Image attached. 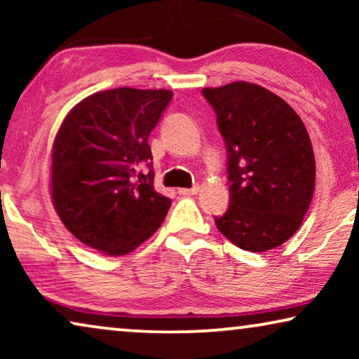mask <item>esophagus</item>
Listing matches in <instances>:
<instances>
[{
  "instance_id": "esophagus-1",
  "label": "esophagus",
  "mask_w": 359,
  "mask_h": 359,
  "mask_svg": "<svg viewBox=\"0 0 359 359\" xmlns=\"http://www.w3.org/2000/svg\"><path fill=\"white\" fill-rule=\"evenodd\" d=\"M199 186L196 184V186H193V188H181V189H178V193L181 194V196H194V194H198L199 193Z\"/></svg>"
}]
</instances>
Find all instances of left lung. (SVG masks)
I'll return each mask as SVG.
<instances>
[{
    "label": "left lung",
    "instance_id": "left-lung-1",
    "mask_svg": "<svg viewBox=\"0 0 359 359\" xmlns=\"http://www.w3.org/2000/svg\"><path fill=\"white\" fill-rule=\"evenodd\" d=\"M227 149L230 205L219 232L247 252L283 245L301 227L316 188V158L296 111L266 88H204Z\"/></svg>",
    "mask_w": 359,
    "mask_h": 359
}]
</instances>
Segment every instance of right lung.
Segmentation results:
<instances>
[{"instance_id": "add662e5", "label": "right lung", "mask_w": 359, "mask_h": 359, "mask_svg": "<svg viewBox=\"0 0 359 359\" xmlns=\"http://www.w3.org/2000/svg\"><path fill=\"white\" fill-rule=\"evenodd\" d=\"M171 97L170 90L100 91L62 122L52 150V201L81 243L121 257L165 220L171 199L154 188L149 135Z\"/></svg>"}]
</instances>
